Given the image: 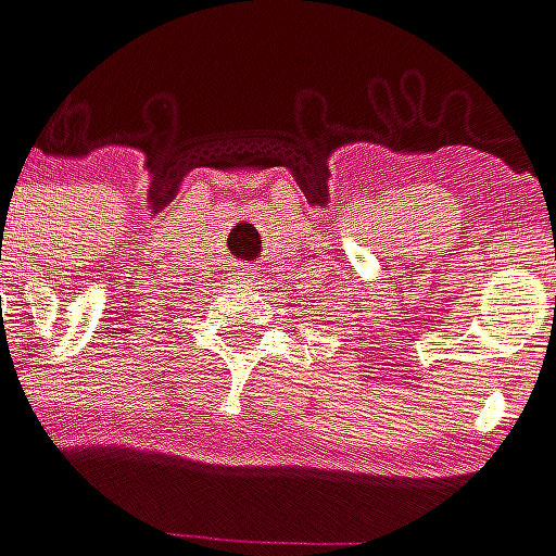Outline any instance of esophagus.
I'll use <instances>...</instances> for the list:
<instances>
[{
  "label": "esophagus",
  "mask_w": 556,
  "mask_h": 556,
  "mask_svg": "<svg viewBox=\"0 0 556 556\" xmlns=\"http://www.w3.org/2000/svg\"><path fill=\"white\" fill-rule=\"evenodd\" d=\"M238 279H243V282H253V279H258V274H255L253 267H243V274Z\"/></svg>",
  "instance_id": "1"
}]
</instances>
